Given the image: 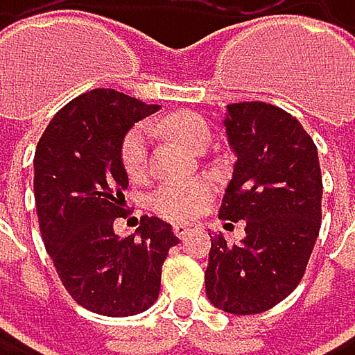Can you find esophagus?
Listing matches in <instances>:
<instances>
[{"instance_id": "34e87169", "label": "esophagus", "mask_w": 355, "mask_h": 355, "mask_svg": "<svg viewBox=\"0 0 355 355\" xmlns=\"http://www.w3.org/2000/svg\"><path fill=\"white\" fill-rule=\"evenodd\" d=\"M173 233H175L180 239H184V237H188V235L192 233V226H190V224H182V222H178V224H173Z\"/></svg>"}]
</instances>
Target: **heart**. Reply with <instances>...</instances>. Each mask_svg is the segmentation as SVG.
<instances>
[{
  "label": "heart",
  "instance_id": "heart-1",
  "mask_svg": "<svg viewBox=\"0 0 355 355\" xmlns=\"http://www.w3.org/2000/svg\"><path fill=\"white\" fill-rule=\"evenodd\" d=\"M161 127L182 141L197 150L209 144L207 122L192 112H175L163 118ZM120 163L131 180H144L150 173V129L148 125H135L120 144ZM211 197L207 182H169L154 192L152 207L169 220H190L203 211Z\"/></svg>",
  "mask_w": 355,
  "mask_h": 355
}]
</instances>
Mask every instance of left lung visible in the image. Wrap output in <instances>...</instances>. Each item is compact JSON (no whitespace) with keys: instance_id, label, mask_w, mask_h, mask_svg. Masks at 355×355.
Returning a JSON list of instances; mask_svg holds the SVG:
<instances>
[{"instance_id":"8db88e82","label":"left lung","mask_w":355,"mask_h":355,"mask_svg":"<svg viewBox=\"0 0 355 355\" xmlns=\"http://www.w3.org/2000/svg\"><path fill=\"white\" fill-rule=\"evenodd\" d=\"M224 127L237 163L220 218L243 220L245 237L211 239L205 292L226 313L254 315L282 303L305 275L322 224V171L311 135L277 105L230 103Z\"/></svg>"}]
</instances>
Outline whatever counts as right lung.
Segmentation results:
<instances>
[{"instance_id":"obj_1","label":"right lung","mask_w":355,"mask_h":355,"mask_svg":"<svg viewBox=\"0 0 355 355\" xmlns=\"http://www.w3.org/2000/svg\"><path fill=\"white\" fill-rule=\"evenodd\" d=\"M114 88H95L57 112L35 150V207L55 269L84 309L125 318L146 311L161 292L163 262L180 243L171 224L144 216L129 237L114 233L131 211L120 144L137 120L154 114Z\"/></svg>"}]
</instances>
